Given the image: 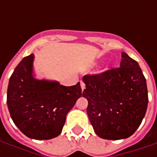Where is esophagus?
<instances>
[{
  "instance_id": "1",
  "label": "esophagus",
  "mask_w": 157,
  "mask_h": 157,
  "mask_svg": "<svg viewBox=\"0 0 157 157\" xmlns=\"http://www.w3.org/2000/svg\"><path fill=\"white\" fill-rule=\"evenodd\" d=\"M80 83H81V87H82V90H84V89L86 88L85 83L82 82V81H81V82H80Z\"/></svg>"
}]
</instances>
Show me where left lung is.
Here are the masks:
<instances>
[{"label":"left lung","instance_id":"obj_1","mask_svg":"<svg viewBox=\"0 0 157 157\" xmlns=\"http://www.w3.org/2000/svg\"><path fill=\"white\" fill-rule=\"evenodd\" d=\"M86 112L100 138L122 140L141 124L148 105L146 80L138 62L122 52L120 67L102 74L85 75Z\"/></svg>","mask_w":157,"mask_h":157}]
</instances>
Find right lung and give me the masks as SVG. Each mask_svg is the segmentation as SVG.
I'll list each match as a JSON object with an SVG mask.
<instances>
[{
    "mask_svg": "<svg viewBox=\"0 0 157 157\" xmlns=\"http://www.w3.org/2000/svg\"><path fill=\"white\" fill-rule=\"evenodd\" d=\"M34 55L22 59L10 77L6 103L11 118L22 134L50 140L62 131L69 111L82 97L80 82L65 86L56 81L39 80L33 71Z\"/></svg>",
    "mask_w": 157,
    "mask_h": 157,
    "instance_id": "right-lung-1",
    "label": "right lung"
}]
</instances>
